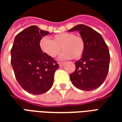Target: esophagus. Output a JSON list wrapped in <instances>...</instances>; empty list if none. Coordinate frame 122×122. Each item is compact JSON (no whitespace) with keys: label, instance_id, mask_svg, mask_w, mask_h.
<instances>
[{"label":"esophagus","instance_id":"1","mask_svg":"<svg viewBox=\"0 0 122 122\" xmlns=\"http://www.w3.org/2000/svg\"><path fill=\"white\" fill-rule=\"evenodd\" d=\"M58 64H59V66H63V65L65 64V63H61V62H59Z\"/></svg>","mask_w":122,"mask_h":122}]
</instances>
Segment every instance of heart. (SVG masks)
I'll return each instance as SVG.
<instances>
[{
    "instance_id": "heart-1",
    "label": "heart",
    "mask_w": 122,
    "mask_h": 122,
    "mask_svg": "<svg viewBox=\"0 0 122 122\" xmlns=\"http://www.w3.org/2000/svg\"><path fill=\"white\" fill-rule=\"evenodd\" d=\"M40 50L48 57L53 58L60 51H63L59 56L61 59L80 58L85 51V42L83 38L74 35L72 32H61L51 37V40L44 37L39 42Z\"/></svg>"
}]
</instances>
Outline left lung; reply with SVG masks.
<instances>
[{"label": "left lung", "mask_w": 122, "mask_h": 122, "mask_svg": "<svg viewBox=\"0 0 122 122\" xmlns=\"http://www.w3.org/2000/svg\"><path fill=\"white\" fill-rule=\"evenodd\" d=\"M78 30L85 42L82 58L75 62L76 69L70 75L72 84L84 91L95 90L102 84L109 69L110 53L102 36L92 28L78 25L69 31Z\"/></svg>", "instance_id": "8db88e82"}]
</instances>
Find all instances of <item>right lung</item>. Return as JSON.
I'll use <instances>...</instances> for the list:
<instances>
[{
	"mask_svg": "<svg viewBox=\"0 0 122 122\" xmlns=\"http://www.w3.org/2000/svg\"><path fill=\"white\" fill-rule=\"evenodd\" d=\"M50 33L32 25L18 33L11 49V63L18 83L34 95L47 92L53 83L58 63L40 50L39 42Z\"/></svg>",
	"mask_w": 122,
	"mask_h": 122,
	"instance_id": "right-lung-1",
	"label": "right lung"
}]
</instances>
